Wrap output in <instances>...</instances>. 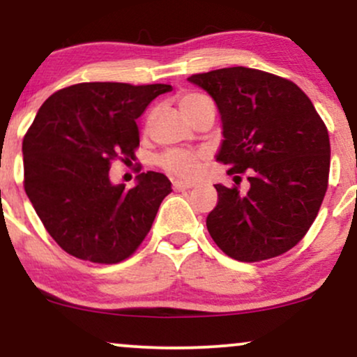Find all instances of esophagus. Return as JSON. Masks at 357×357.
Wrapping results in <instances>:
<instances>
[{"mask_svg": "<svg viewBox=\"0 0 357 357\" xmlns=\"http://www.w3.org/2000/svg\"><path fill=\"white\" fill-rule=\"evenodd\" d=\"M195 184L186 183V181H173V190L174 191H184V190H191Z\"/></svg>", "mask_w": 357, "mask_h": 357, "instance_id": "obj_1", "label": "esophagus"}]
</instances>
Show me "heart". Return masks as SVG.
<instances>
[{"label": "heart", "instance_id": "b5f03b06", "mask_svg": "<svg viewBox=\"0 0 357 357\" xmlns=\"http://www.w3.org/2000/svg\"><path fill=\"white\" fill-rule=\"evenodd\" d=\"M206 97L199 96V93H183L179 97V107L188 117L191 116L192 110L196 109V105H199ZM203 155L199 153H192V151H184V149H171L166 151L165 154H161L158 158V165L166 169L167 173L178 176V178L184 179H192L199 173V161H202Z\"/></svg>", "mask_w": 357, "mask_h": 357}]
</instances>
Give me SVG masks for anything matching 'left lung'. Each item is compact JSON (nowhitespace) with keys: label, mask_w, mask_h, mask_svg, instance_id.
Masks as SVG:
<instances>
[{"label":"left lung","mask_w":357,"mask_h":357,"mask_svg":"<svg viewBox=\"0 0 357 357\" xmlns=\"http://www.w3.org/2000/svg\"><path fill=\"white\" fill-rule=\"evenodd\" d=\"M215 100L223 126L216 159L250 188L215 184L206 218L215 243L240 261L278 257L304 238L327 191V127L294 82L247 67L191 75ZM240 178V176H236Z\"/></svg>","instance_id":"1"}]
</instances>
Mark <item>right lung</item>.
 <instances>
[{
    "instance_id": "1",
    "label": "right lung",
    "mask_w": 357,
    "mask_h": 357,
    "mask_svg": "<svg viewBox=\"0 0 357 357\" xmlns=\"http://www.w3.org/2000/svg\"><path fill=\"white\" fill-rule=\"evenodd\" d=\"M166 84L85 82L48 97L23 139L24 191L43 227L70 255L117 264L149 233L159 204L169 195L165 174L147 171L126 190L109 178L121 155L134 159L136 119Z\"/></svg>"
}]
</instances>
